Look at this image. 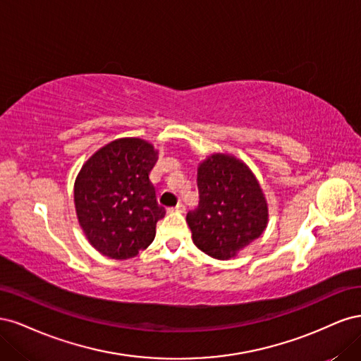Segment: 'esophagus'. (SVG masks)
Instances as JSON below:
<instances>
[{
  "label": "esophagus",
  "mask_w": 361,
  "mask_h": 361,
  "mask_svg": "<svg viewBox=\"0 0 361 361\" xmlns=\"http://www.w3.org/2000/svg\"><path fill=\"white\" fill-rule=\"evenodd\" d=\"M170 212H185V204L182 202H179L174 207H170Z\"/></svg>",
  "instance_id": "1"
}]
</instances>
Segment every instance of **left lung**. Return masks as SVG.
<instances>
[{
    "label": "left lung",
    "mask_w": 361,
    "mask_h": 361,
    "mask_svg": "<svg viewBox=\"0 0 361 361\" xmlns=\"http://www.w3.org/2000/svg\"><path fill=\"white\" fill-rule=\"evenodd\" d=\"M199 206L187 214L192 241L207 256L227 260L264 233L268 206L255 174L231 155L215 154L197 174Z\"/></svg>",
    "instance_id": "obj_1"
}]
</instances>
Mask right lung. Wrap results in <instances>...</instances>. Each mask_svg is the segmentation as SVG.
Segmentation results:
<instances>
[{
  "mask_svg": "<svg viewBox=\"0 0 361 361\" xmlns=\"http://www.w3.org/2000/svg\"><path fill=\"white\" fill-rule=\"evenodd\" d=\"M154 146L120 138L87 161L75 180V209L90 244L104 256H137L155 239L166 207L157 200L149 174L157 164Z\"/></svg>",
  "mask_w": 361,
  "mask_h": 361,
  "instance_id": "add662e5",
  "label": "right lung"
}]
</instances>
